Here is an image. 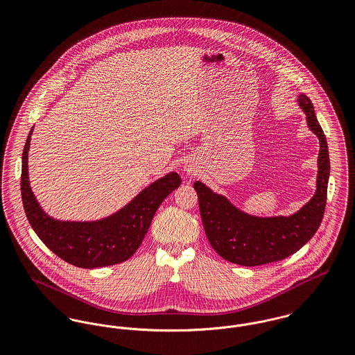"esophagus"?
<instances>
[{
	"label": "esophagus",
	"instance_id": "esophagus-1",
	"mask_svg": "<svg viewBox=\"0 0 355 355\" xmlns=\"http://www.w3.org/2000/svg\"><path fill=\"white\" fill-rule=\"evenodd\" d=\"M184 171H186L187 173H193V172H194V168H193L191 165H186V166H184Z\"/></svg>",
	"mask_w": 355,
	"mask_h": 355
}]
</instances>
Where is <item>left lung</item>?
<instances>
[{"label": "left lung", "mask_w": 355, "mask_h": 355, "mask_svg": "<svg viewBox=\"0 0 355 355\" xmlns=\"http://www.w3.org/2000/svg\"><path fill=\"white\" fill-rule=\"evenodd\" d=\"M298 103L310 131L320 141L317 189L311 200L298 211L291 216H252L224 196L211 191L202 182L194 183L205 234L216 253L232 263L257 266L284 259L306 245L321 224L331 168L328 145L309 97L300 94Z\"/></svg>", "instance_id": "1"}]
</instances>
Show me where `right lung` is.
<instances>
[{
    "label": "right lung",
    "instance_id": "add662e5",
    "mask_svg": "<svg viewBox=\"0 0 355 355\" xmlns=\"http://www.w3.org/2000/svg\"><path fill=\"white\" fill-rule=\"evenodd\" d=\"M31 128L21 157V200L30 225L40 239L65 262L94 269L127 261L139 249L153 217L182 179L169 172L144 189L116 213L96 221H62L51 217L37 201L28 179Z\"/></svg>",
    "mask_w": 355,
    "mask_h": 355
}]
</instances>
